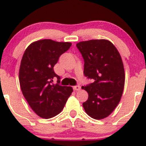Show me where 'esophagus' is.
<instances>
[{
	"label": "esophagus",
	"instance_id": "obj_1",
	"mask_svg": "<svg viewBox=\"0 0 146 146\" xmlns=\"http://www.w3.org/2000/svg\"><path fill=\"white\" fill-rule=\"evenodd\" d=\"M74 90L75 91H79V90H81V87L80 85H77V86H74Z\"/></svg>",
	"mask_w": 146,
	"mask_h": 146
}]
</instances>
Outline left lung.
<instances>
[{
  "instance_id": "1",
  "label": "left lung",
  "mask_w": 146,
  "mask_h": 146,
  "mask_svg": "<svg viewBox=\"0 0 146 146\" xmlns=\"http://www.w3.org/2000/svg\"><path fill=\"white\" fill-rule=\"evenodd\" d=\"M84 61V74L94 80L82 90L88 93L83 105L86 113L96 120L109 116L120 102L125 86V70L116 47L106 39L77 43Z\"/></svg>"
}]
</instances>
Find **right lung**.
I'll return each mask as SVG.
<instances>
[{
    "label": "right lung",
    "mask_w": 146,
    "mask_h": 146,
    "mask_svg": "<svg viewBox=\"0 0 146 146\" xmlns=\"http://www.w3.org/2000/svg\"><path fill=\"white\" fill-rule=\"evenodd\" d=\"M70 42H58L42 39L31 43L25 51L19 69V82L25 99L37 115L51 118L63 110L72 87L61 86L60 77L54 66L59 58L67 51ZM54 77L58 84H53Z\"/></svg>",
    "instance_id": "1"
}]
</instances>
